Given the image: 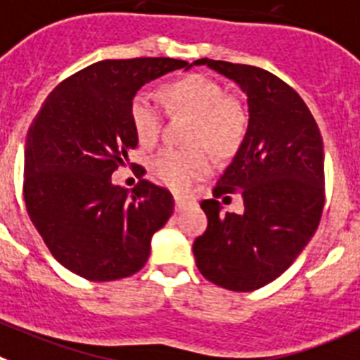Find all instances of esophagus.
<instances>
[{
  "mask_svg": "<svg viewBox=\"0 0 360 360\" xmlns=\"http://www.w3.org/2000/svg\"><path fill=\"white\" fill-rule=\"evenodd\" d=\"M174 202H176V212H181V210H184V206L188 204V200L184 199V197L176 195L174 197Z\"/></svg>",
  "mask_w": 360,
  "mask_h": 360,
  "instance_id": "obj_1",
  "label": "esophagus"
}]
</instances>
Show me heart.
<instances>
[{
	"label": "heart",
	"mask_w": 360,
	"mask_h": 360,
	"mask_svg": "<svg viewBox=\"0 0 360 360\" xmlns=\"http://www.w3.org/2000/svg\"><path fill=\"white\" fill-rule=\"evenodd\" d=\"M163 96L170 115L195 116L190 143L197 148H167L150 163L152 174L161 183L181 192L212 172V156L202 147L210 148L217 158L233 156L244 141L249 118L242 103L228 96L219 80L204 73H190L168 82L163 87ZM129 115L138 141L143 147L156 145L163 132V112L156 102L140 93L132 98Z\"/></svg>",
	"instance_id": "heart-1"
}]
</instances>
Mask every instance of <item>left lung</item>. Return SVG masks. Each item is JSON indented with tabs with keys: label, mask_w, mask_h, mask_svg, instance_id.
<instances>
[{
	"label": "left lung",
	"mask_w": 360,
	"mask_h": 360,
	"mask_svg": "<svg viewBox=\"0 0 360 360\" xmlns=\"http://www.w3.org/2000/svg\"><path fill=\"white\" fill-rule=\"evenodd\" d=\"M248 95L249 125L213 199L200 202L208 228L193 242L206 280L249 292L276 280L309 244L325 206L321 132L289 84L257 66L199 59ZM240 191L245 213L219 215V196Z\"/></svg>",
	"instance_id": "obj_1"
}]
</instances>
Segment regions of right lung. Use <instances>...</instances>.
I'll return each mask as SVG.
<instances>
[{"mask_svg":"<svg viewBox=\"0 0 360 360\" xmlns=\"http://www.w3.org/2000/svg\"><path fill=\"white\" fill-rule=\"evenodd\" d=\"M190 66L170 57L100 60L44 100L27 136L22 195L32 224L71 273L112 281L147 264L152 235L174 213L172 193L147 179L129 192L111 174L138 145L129 115L138 89Z\"/></svg>","mask_w":360,"mask_h":360,"instance_id":"1","label":"right lung"}]
</instances>
